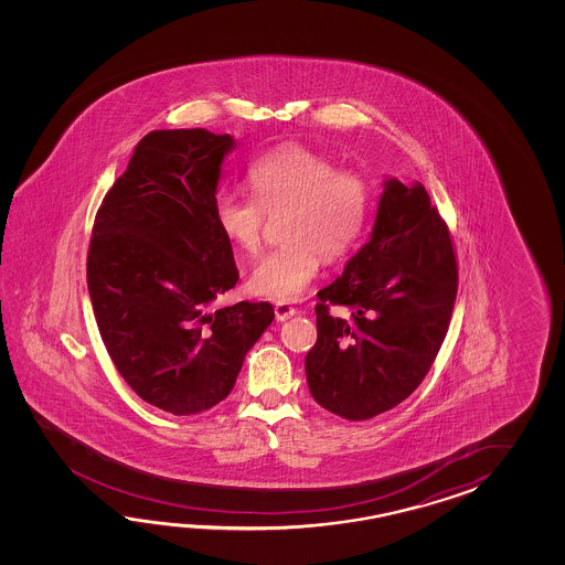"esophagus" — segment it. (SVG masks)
Here are the masks:
<instances>
[{
    "mask_svg": "<svg viewBox=\"0 0 565 565\" xmlns=\"http://www.w3.org/2000/svg\"><path fill=\"white\" fill-rule=\"evenodd\" d=\"M295 307H290L287 302H277L275 305V315H277V321H287L292 315H295Z\"/></svg>",
    "mask_w": 565,
    "mask_h": 565,
    "instance_id": "obj_1",
    "label": "esophagus"
}]
</instances>
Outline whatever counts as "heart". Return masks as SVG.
<instances>
[{
  "label": "heart",
  "mask_w": 565,
  "mask_h": 565,
  "mask_svg": "<svg viewBox=\"0 0 565 565\" xmlns=\"http://www.w3.org/2000/svg\"><path fill=\"white\" fill-rule=\"evenodd\" d=\"M254 200L222 193L214 202L220 234L238 250L254 254L266 216L280 220V244L254 266L248 288L256 297L299 299L324 260H339L355 248L372 214V188L358 171L339 169L333 159L302 145H282L248 171Z\"/></svg>",
  "instance_id": "b5f03b06"
}]
</instances>
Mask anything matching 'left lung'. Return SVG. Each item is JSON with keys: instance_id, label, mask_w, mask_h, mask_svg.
Here are the masks:
<instances>
[{"instance_id": "left-lung-1", "label": "left lung", "mask_w": 565, "mask_h": 565, "mask_svg": "<svg viewBox=\"0 0 565 565\" xmlns=\"http://www.w3.org/2000/svg\"><path fill=\"white\" fill-rule=\"evenodd\" d=\"M457 287L450 232L430 195L387 178L370 241L317 292V343L305 358L315 402L345 420L396 408L436 360ZM331 303L350 319L333 318Z\"/></svg>"}]
</instances>
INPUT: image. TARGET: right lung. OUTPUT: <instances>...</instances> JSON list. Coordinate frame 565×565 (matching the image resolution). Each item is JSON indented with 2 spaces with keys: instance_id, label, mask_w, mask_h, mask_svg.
<instances>
[{
  "instance_id": "add662e5",
  "label": "right lung",
  "mask_w": 565,
  "mask_h": 565,
  "mask_svg": "<svg viewBox=\"0 0 565 565\" xmlns=\"http://www.w3.org/2000/svg\"><path fill=\"white\" fill-rule=\"evenodd\" d=\"M232 135H145L95 217L86 282L110 360L132 392L175 416L220 404L275 319L270 302L210 311L238 282L214 222Z\"/></svg>"
}]
</instances>
